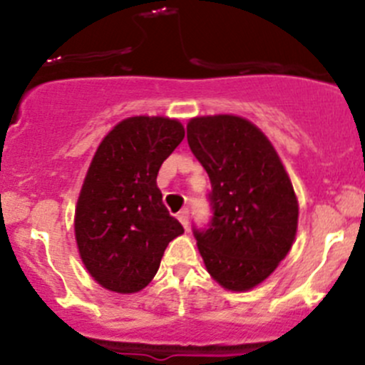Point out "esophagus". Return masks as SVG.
Returning <instances> with one entry per match:
<instances>
[{"label": "esophagus", "instance_id": "1", "mask_svg": "<svg viewBox=\"0 0 365 365\" xmlns=\"http://www.w3.org/2000/svg\"><path fill=\"white\" fill-rule=\"evenodd\" d=\"M178 220L182 222V226L185 227V230H189V210H182V212L178 213Z\"/></svg>", "mask_w": 365, "mask_h": 365}]
</instances>
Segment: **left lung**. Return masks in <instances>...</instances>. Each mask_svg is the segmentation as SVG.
I'll return each instance as SVG.
<instances>
[{
	"label": "left lung",
	"instance_id": "obj_1",
	"mask_svg": "<svg viewBox=\"0 0 365 365\" xmlns=\"http://www.w3.org/2000/svg\"><path fill=\"white\" fill-rule=\"evenodd\" d=\"M187 141L212 183V220L192 230L206 270L222 288L247 292L277 268L295 240L292 180L267 135L245 118H192Z\"/></svg>",
	"mask_w": 365,
	"mask_h": 365
}]
</instances>
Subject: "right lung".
I'll return each instance as SVG.
<instances>
[{
	"label": "right lung",
	"mask_w": 365,
	"mask_h": 365,
	"mask_svg": "<svg viewBox=\"0 0 365 365\" xmlns=\"http://www.w3.org/2000/svg\"><path fill=\"white\" fill-rule=\"evenodd\" d=\"M185 138L178 120L132 116L102 139L76 206V240L91 277L109 292H141L165 247L183 233L169 215L157 175Z\"/></svg>",
	"instance_id": "add662e5"
}]
</instances>
